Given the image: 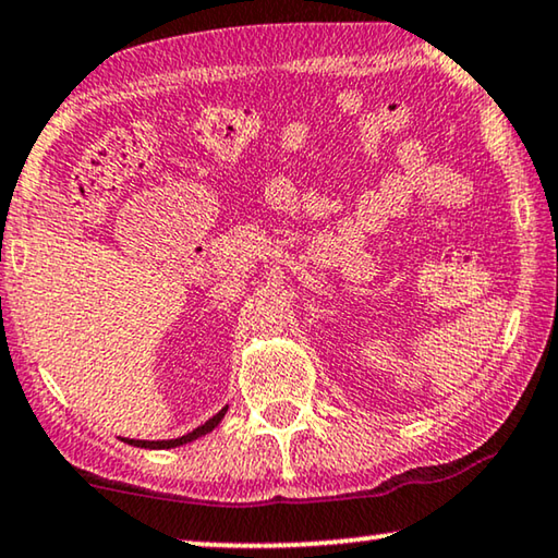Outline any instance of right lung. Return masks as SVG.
<instances>
[{
  "mask_svg": "<svg viewBox=\"0 0 558 558\" xmlns=\"http://www.w3.org/2000/svg\"><path fill=\"white\" fill-rule=\"evenodd\" d=\"M226 413H228V405L222 411H218L213 415L210 421H205L203 426H197L195 430H190L187 436H180V438H170V440H135V438H124L128 440L130 446H137V448H178V446H182V444H190V440H195V438H199V436H205V434H210V430L218 426V423L226 418Z\"/></svg>",
  "mask_w": 558,
  "mask_h": 558,
  "instance_id": "add662e5",
  "label": "right lung"
}]
</instances>
